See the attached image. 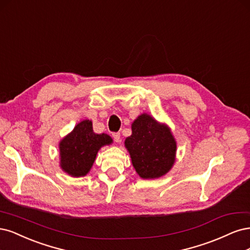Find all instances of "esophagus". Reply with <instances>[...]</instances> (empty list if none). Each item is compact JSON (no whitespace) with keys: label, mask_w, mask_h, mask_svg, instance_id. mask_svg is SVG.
Returning a JSON list of instances; mask_svg holds the SVG:
<instances>
[{"label":"esophagus","mask_w":250,"mask_h":250,"mask_svg":"<svg viewBox=\"0 0 250 250\" xmlns=\"http://www.w3.org/2000/svg\"><path fill=\"white\" fill-rule=\"evenodd\" d=\"M113 138L115 140V142H119L120 141V133H113Z\"/></svg>","instance_id":"1"}]
</instances>
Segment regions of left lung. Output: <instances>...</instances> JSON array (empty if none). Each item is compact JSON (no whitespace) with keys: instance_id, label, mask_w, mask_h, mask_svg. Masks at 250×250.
<instances>
[{"instance_id":"8db88e82","label":"left lung","mask_w":250,"mask_h":250,"mask_svg":"<svg viewBox=\"0 0 250 250\" xmlns=\"http://www.w3.org/2000/svg\"><path fill=\"white\" fill-rule=\"evenodd\" d=\"M132 163L142 179L166 174L174 163L176 143L165 125L150 115L141 114L132 124V135L125 141Z\"/></svg>"}]
</instances>
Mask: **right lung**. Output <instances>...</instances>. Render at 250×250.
I'll return each instance as SVG.
<instances>
[{
	"label": "right lung",
	"instance_id": "add662e5",
	"mask_svg": "<svg viewBox=\"0 0 250 250\" xmlns=\"http://www.w3.org/2000/svg\"><path fill=\"white\" fill-rule=\"evenodd\" d=\"M111 142L107 134L93 132L90 120H83L60 142V165L71 176H84L90 170L99 149Z\"/></svg>",
	"mask_w": 250,
	"mask_h": 250
}]
</instances>
